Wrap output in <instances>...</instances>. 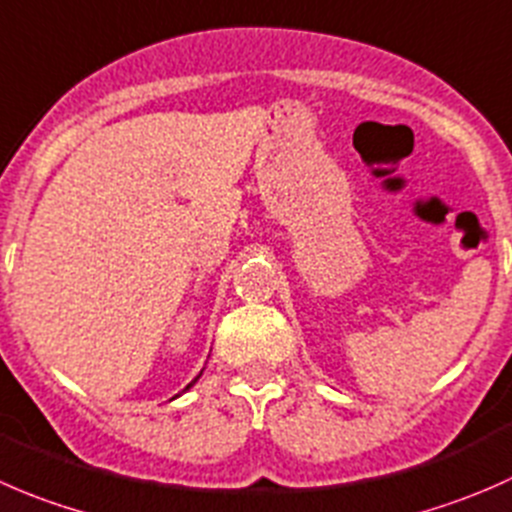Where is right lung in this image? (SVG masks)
<instances>
[{
	"instance_id": "right-lung-1",
	"label": "right lung",
	"mask_w": 512,
	"mask_h": 512,
	"mask_svg": "<svg viewBox=\"0 0 512 512\" xmlns=\"http://www.w3.org/2000/svg\"><path fill=\"white\" fill-rule=\"evenodd\" d=\"M201 373H204V371H201ZM201 373H199V376H196V378H194V381H191V383H189V386H186V388H184V391H189V388H191V386H194V383H196V381H199V378H201ZM184 391H181V393H184ZM181 393H179V396H181ZM179 396H174V398H179Z\"/></svg>"
}]
</instances>
